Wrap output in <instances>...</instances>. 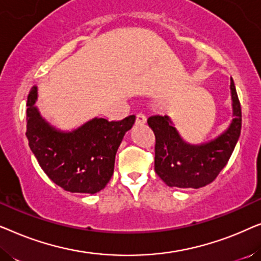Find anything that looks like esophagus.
Instances as JSON below:
<instances>
[{"label":"esophagus","instance_id":"1","mask_svg":"<svg viewBox=\"0 0 261 261\" xmlns=\"http://www.w3.org/2000/svg\"><path fill=\"white\" fill-rule=\"evenodd\" d=\"M135 120H137V123H146V116L142 113H138L137 115H135Z\"/></svg>","mask_w":261,"mask_h":261}]
</instances>
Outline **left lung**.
<instances>
[{
  "mask_svg": "<svg viewBox=\"0 0 261 261\" xmlns=\"http://www.w3.org/2000/svg\"><path fill=\"white\" fill-rule=\"evenodd\" d=\"M234 119L224 133L212 142L191 146L181 140L167 116L153 115L147 123L155 137L154 170L172 188L198 189L215 180L227 165L241 132V105L230 78Z\"/></svg>",
  "mask_w": 261,
  "mask_h": 261,
  "instance_id": "obj_1",
  "label": "left lung"
}]
</instances>
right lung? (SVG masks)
Instances as JSON below:
<instances>
[{
	"instance_id": "obj_1",
	"label": "right lung",
	"mask_w": 261,
	"mask_h": 261,
	"mask_svg": "<svg viewBox=\"0 0 261 261\" xmlns=\"http://www.w3.org/2000/svg\"><path fill=\"white\" fill-rule=\"evenodd\" d=\"M37 87L27 98L28 145L49 179L70 192L96 194L108 184L123 135L133 126L135 116L121 121L96 119L71 133L49 126L34 107Z\"/></svg>"
}]
</instances>
